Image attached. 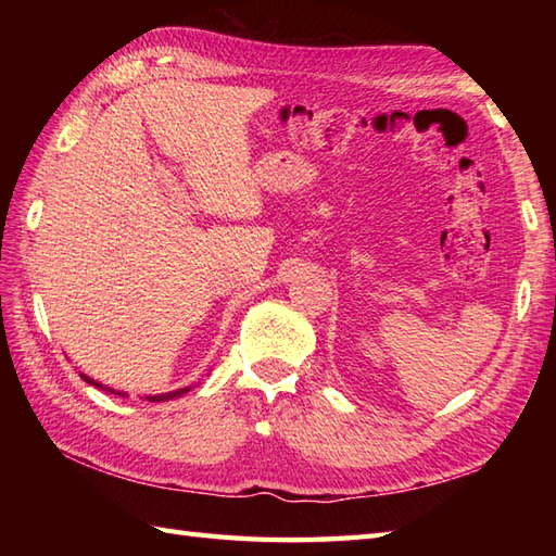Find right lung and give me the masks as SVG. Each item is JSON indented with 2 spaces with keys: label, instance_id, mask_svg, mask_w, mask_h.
Wrapping results in <instances>:
<instances>
[{
  "label": "right lung",
  "instance_id": "1",
  "mask_svg": "<svg viewBox=\"0 0 556 556\" xmlns=\"http://www.w3.org/2000/svg\"><path fill=\"white\" fill-rule=\"evenodd\" d=\"M80 377H83V380H86L88 384H92V387L102 389V392H110V394H119V396H126L124 392H114V389H112V387H108V384H100V382H96V380H92V377H88V375H83V372H80ZM186 392H191V389L184 387V389H176V392L157 394V396H146V399H148V401H169V399H176V396H181V394H186Z\"/></svg>",
  "mask_w": 556,
  "mask_h": 556
}]
</instances>
